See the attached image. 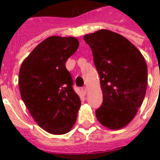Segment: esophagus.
Masks as SVG:
<instances>
[{"label":"esophagus","instance_id":"34e87169","mask_svg":"<svg viewBox=\"0 0 160 160\" xmlns=\"http://www.w3.org/2000/svg\"><path fill=\"white\" fill-rule=\"evenodd\" d=\"M81 90H82V93H83V94H86L87 92H88V88H87L86 87H82V88H81Z\"/></svg>","mask_w":160,"mask_h":160}]
</instances>
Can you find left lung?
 I'll return each mask as SVG.
<instances>
[{"instance_id": "left-lung-1", "label": "left lung", "mask_w": 160, "mask_h": 160, "mask_svg": "<svg viewBox=\"0 0 160 160\" xmlns=\"http://www.w3.org/2000/svg\"><path fill=\"white\" fill-rule=\"evenodd\" d=\"M84 40L92 52L103 96L96 116L102 126L122 128L134 118L145 98L146 62L128 39L111 30L87 34Z\"/></svg>"}]
</instances>
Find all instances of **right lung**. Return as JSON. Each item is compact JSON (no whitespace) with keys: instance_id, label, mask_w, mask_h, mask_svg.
<instances>
[{"instance_id":"obj_1","label":"right lung","mask_w":160,"mask_h":160,"mask_svg":"<svg viewBox=\"0 0 160 160\" xmlns=\"http://www.w3.org/2000/svg\"><path fill=\"white\" fill-rule=\"evenodd\" d=\"M78 46L73 37H48L20 67L21 98L37 124L50 134H65L76 122L81 101L65 63Z\"/></svg>"}]
</instances>
